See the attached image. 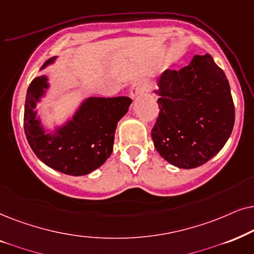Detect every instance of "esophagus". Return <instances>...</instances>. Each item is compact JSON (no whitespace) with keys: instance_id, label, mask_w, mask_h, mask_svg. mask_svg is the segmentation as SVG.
<instances>
[{"instance_id":"1","label":"esophagus","mask_w":254,"mask_h":254,"mask_svg":"<svg viewBox=\"0 0 254 254\" xmlns=\"http://www.w3.org/2000/svg\"><path fill=\"white\" fill-rule=\"evenodd\" d=\"M144 92H146V84H145L144 81L138 80V81H136V82H133L132 86H131L130 95L134 100V99H137L140 94H143Z\"/></svg>"}]
</instances>
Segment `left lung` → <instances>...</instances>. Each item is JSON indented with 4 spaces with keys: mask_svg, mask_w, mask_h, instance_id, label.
I'll return each mask as SVG.
<instances>
[{
    "mask_svg": "<svg viewBox=\"0 0 254 254\" xmlns=\"http://www.w3.org/2000/svg\"><path fill=\"white\" fill-rule=\"evenodd\" d=\"M157 84L160 111L151 132L155 150L178 168L205 164L222 150L235 124L224 72L210 54H195L180 70H165Z\"/></svg>",
    "mask_w": 254,
    "mask_h": 254,
    "instance_id": "obj_1",
    "label": "left lung"
}]
</instances>
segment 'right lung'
Masks as SVG:
<instances>
[{"instance_id":"add662e5","label":"right lung","mask_w":254,"mask_h":254,"mask_svg":"<svg viewBox=\"0 0 254 254\" xmlns=\"http://www.w3.org/2000/svg\"><path fill=\"white\" fill-rule=\"evenodd\" d=\"M53 57L40 70L57 62ZM51 89L50 77L37 76L26 92L24 131L32 151L46 166L60 173L80 177L102 166L113 153L117 123L129 111L127 96L84 97L72 115L52 127L43 124L38 104Z\"/></svg>"}]
</instances>
